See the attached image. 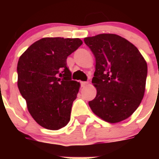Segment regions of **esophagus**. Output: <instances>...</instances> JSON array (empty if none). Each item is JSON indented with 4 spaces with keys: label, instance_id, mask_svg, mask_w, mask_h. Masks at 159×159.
<instances>
[{
    "label": "esophagus",
    "instance_id": "obj_1",
    "mask_svg": "<svg viewBox=\"0 0 159 159\" xmlns=\"http://www.w3.org/2000/svg\"><path fill=\"white\" fill-rule=\"evenodd\" d=\"M88 84V82H84V81H83V82H81V86H82L83 88L86 87Z\"/></svg>",
    "mask_w": 159,
    "mask_h": 159
}]
</instances>
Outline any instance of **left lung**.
<instances>
[{
    "label": "left lung",
    "mask_w": 159,
    "mask_h": 159,
    "mask_svg": "<svg viewBox=\"0 0 159 159\" xmlns=\"http://www.w3.org/2000/svg\"><path fill=\"white\" fill-rule=\"evenodd\" d=\"M95 57L92 84L95 99L88 104L95 115L110 123L123 121L139 107L144 96L147 64L137 48L116 34L84 38Z\"/></svg>",
    "instance_id": "obj_1"
}]
</instances>
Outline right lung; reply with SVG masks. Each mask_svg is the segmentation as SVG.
I'll list each match as a JSON object with an SVG mask.
<instances>
[{"mask_svg":"<svg viewBox=\"0 0 159 159\" xmlns=\"http://www.w3.org/2000/svg\"><path fill=\"white\" fill-rule=\"evenodd\" d=\"M83 43L79 38L45 37L20 57L17 86L35 121L59 130L70 121L80 84L71 80L67 58Z\"/></svg>","mask_w":159,"mask_h":159,"instance_id":"1","label":"right lung"}]
</instances>
